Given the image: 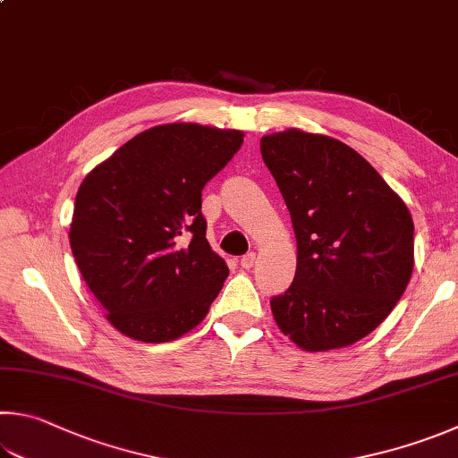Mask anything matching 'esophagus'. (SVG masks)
Segmentation results:
<instances>
[{
    "mask_svg": "<svg viewBox=\"0 0 458 458\" xmlns=\"http://www.w3.org/2000/svg\"><path fill=\"white\" fill-rule=\"evenodd\" d=\"M254 262H256V254L254 252H248L246 256L240 258V266H242L244 270H250L252 266H254Z\"/></svg>",
    "mask_w": 458,
    "mask_h": 458,
    "instance_id": "1",
    "label": "esophagus"
}]
</instances>
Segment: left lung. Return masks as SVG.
<instances>
[{
    "label": "left lung",
    "mask_w": 458,
    "mask_h": 458,
    "mask_svg": "<svg viewBox=\"0 0 458 458\" xmlns=\"http://www.w3.org/2000/svg\"><path fill=\"white\" fill-rule=\"evenodd\" d=\"M260 152L298 248L293 284L270 301L274 320L309 352L359 343L393 312L411 280L409 208L340 140L290 128L264 136Z\"/></svg>",
    "instance_id": "1"
}]
</instances>
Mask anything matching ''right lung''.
<instances>
[{
    "label": "right lung",
    "instance_id": "add662e5",
    "mask_svg": "<svg viewBox=\"0 0 458 458\" xmlns=\"http://www.w3.org/2000/svg\"><path fill=\"white\" fill-rule=\"evenodd\" d=\"M242 142L240 130L164 123L131 138L81 182L70 246L122 335L170 343L210 310L228 266L206 240L202 190Z\"/></svg>",
    "mask_w": 458,
    "mask_h": 458
}]
</instances>
